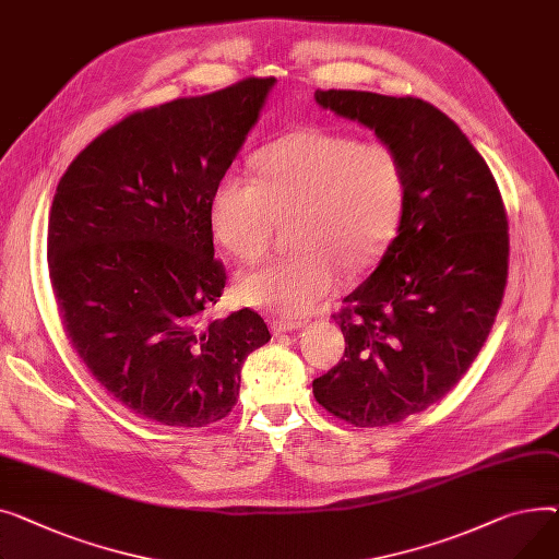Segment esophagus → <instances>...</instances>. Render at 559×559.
Wrapping results in <instances>:
<instances>
[{"label": "esophagus", "mask_w": 559, "mask_h": 559, "mask_svg": "<svg viewBox=\"0 0 559 559\" xmlns=\"http://www.w3.org/2000/svg\"><path fill=\"white\" fill-rule=\"evenodd\" d=\"M302 326H305L302 320H273L271 322V332L273 334H288V332L302 330Z\"/></svg>", "instance_id": "esophagus-1"}]
</instances>
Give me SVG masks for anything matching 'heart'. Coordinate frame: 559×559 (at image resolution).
Here are the masks:
<instances>
[{
	"mask_svg": "<svg viewBox=\"0 0 559 559\" xmlns=\"http://www.w3.org/2000/svg\"><path fill=\"white\" fill-rule=\"evenodd\" d=\"M257 180L229 171L210 195V229L223 250L252 259L269 246L275 218L295 214L290 254L237 275V298L282 318L318 309L343 275L372 269L395 237L406 205L400 153L381 142L305 128L254 157Z\"/></svg>",
	"mask_w": 559,
	"mask_h": 559,
	"instance_id": "1",
	"label": "heart"
}]
</instances>
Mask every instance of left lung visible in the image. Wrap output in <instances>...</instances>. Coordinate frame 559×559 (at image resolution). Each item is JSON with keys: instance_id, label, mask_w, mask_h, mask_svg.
Here are the masks:
<instances>
[{"instance_id": "left-lung-1", "label": "left lung", "mask_w": 559, "mask_h": 559, "mask_svg": "<svg viewBox=\"0 0 559 559\" xmlns=\"http://www.w3.org/2000/svg\"><path fill=\"white\" fill-rule=\"evenodd\" d=\"M313 98L370 128L406 171L397 237L334 316L345 356L313 381V397L356 426L395 424L442 400L491 332L508 280L503 201L463 130L421 98L356 90Z\"/></svg>"}]
</instances>
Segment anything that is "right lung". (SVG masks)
Wrapping results in <instances>:
<instances>
[{
    "label": "right lung",
    "mask_w": 559,
    "mask_h": 559,
    "mask_svg": "<svg viewBox=\"0 0 559 559\" xmlns=\"http://www.w3.org/2000/svg\"><path fill=\"white\" fill-rule=\"evenodd\" d=\"M275 79L135 112L58 182L47 261L74 349L126 408L167 426L223 419L243 360L271 341L250 309L201 322L225 288L207 218L214 185L259 121Z\"/></svg>",
    "instance_id": "right-lung-1"
}]
</instances>
